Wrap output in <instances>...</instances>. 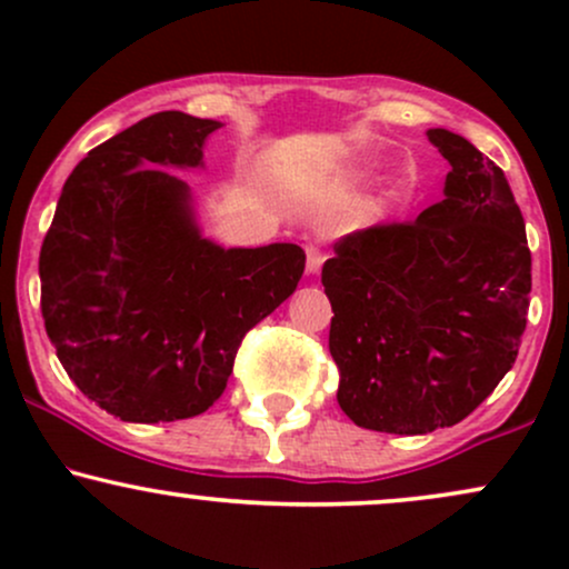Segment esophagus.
<instances>
[{"mask_svg": "<svg viewBox=\"0 0 569 569\" xmlns=\"http://www.w3.org/2000/svg\"><path fill=\"white\" fill-rule=\"evenodd\" d=\"M323 259H326V253L321 251V248L307 246V272H310V276H318V272H321Z\"/></svg>", "mask_w": 569, "mask_h": 569, "instance_id": "esophagus-1", "label": "esophagus"}]
</instances>
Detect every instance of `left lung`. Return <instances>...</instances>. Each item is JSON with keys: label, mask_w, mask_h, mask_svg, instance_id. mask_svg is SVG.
<instances>
[{"label": "left lung", "mask_w": 569, "mask_h": 569, "mask_svg": "<svg viewBox=\"0 0 569 569\" xmlns=\"http://www.w3.org/2000/svg\"><path fill=\"white\" fill-rule=\"evenodd\" d=\"M428 139L449 162L443 200L345 234L321 272L337 401L380 433L466 420L513 367L530 307L532 257L506 173L452 130Z\"/></svg>", "instance_id": "1"}]
</instances>
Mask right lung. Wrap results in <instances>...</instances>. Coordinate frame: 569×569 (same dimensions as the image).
<instances>
[{"mask_svg": "<svg viewBox=\"0 0 569 569\" xmlns=\"http://www.w3.org/2000/svg\"><path fill=\"white\" fill-rule=\"evenodd\" d=\"M217 120L158 112L90 149L63 184L39 251L42 318L58 361L126 422L202 415L248 331L305 272L293 243L202 238L187 181Z\"/></svg>", "mask_w": 569, "mask_h": 569, "instance_id": "add662e5", "label": "right lung"}]
</instances>
